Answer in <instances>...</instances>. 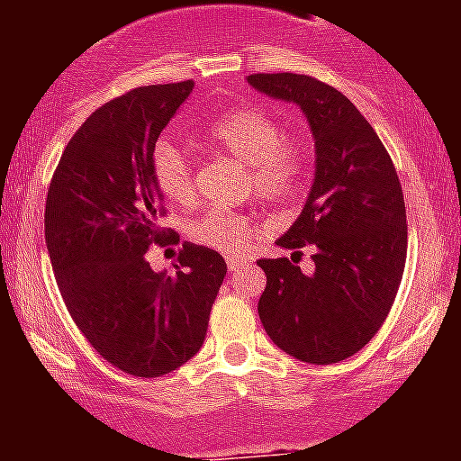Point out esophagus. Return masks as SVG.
<instances>
[{
	"label": "esophagus",
	"mask_w": 461,
	"mask_h": 461,
	"mask_svg": "<svg viewBox=\"0 0 461 461\" xmlns=\"http://www.w3.org/2000/svg\"><path fill=\"white\" fill-rule=\"evenodd\" d=\"M247 266V258H238V256H230L228 258V270H240V267Z\"/></svg>",
	"instance_id": "obj_1"
}]
</instances>
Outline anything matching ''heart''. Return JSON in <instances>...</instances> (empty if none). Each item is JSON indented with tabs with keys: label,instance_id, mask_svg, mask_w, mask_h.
Instances as JSON below:
<instances>
[{
	"label": "heart",
	"instance_id": "b5f03b06",
	"mask_svg": "<svg viewBox=\"0 0 461 461\" xmlns=\"http://www.w3.org/2000/svg\"><path fill=\"white\" fill-rule=\"evenodd\" d=\"M198 140L205 148L228 154L247 166L254 191L270 201H288L307 170L304 149L288 140L284 124L260 108L228 110L203 126ZM149 170L164 198L173 203L189 201L194 189L191 164L175 142L164 138L154 145ZM258 228V219L251 214L210 210L191 223L189 235L210 249L242 254L256 238Z\"/></svg>",
	"mask_w": 461,
	"mask_h": 461
}]
</instances>
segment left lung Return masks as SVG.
Instances as JSON below:
<instances>
[{
    "instance_id": "obj_1",
    "label": "left lung",
    "mask_w": 461,
    "mask_h": 461,
    "mask_svg": "<svg viewBox=\"0 0 461 461\" xmlns=\"http://www.w3.org/2000/svg\"><path fill=\"white\" fill-rule=\"evenodd\" d=\"M258 92L300 105L312 126L316 173L309 198L276 240L313 249L303 275L295 254L260 258L267 286L258 316L281 351L312 365L351 357L372 341L394 303L406 266V207L388 149L335 87L300 73H254Z\"/></svg>"
}]
</instances>
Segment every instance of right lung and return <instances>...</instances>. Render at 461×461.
<instances>
[{"label": "right lung", "mask_w": 461, "mask_h": 461, "mask_svg": "<svg viewBox=\"0 0 461 461\" xmlns=\"http://www.w3.org/2000/svg\"><path fill=\"white\" fill-rule=\"evenodd\" d=\"M191 89L194 80L149 85L94 110L48 189L46 244L64 304L101 357L140 378L198 353L226 276L223 256L201 244H182L173 275L145 258L175 238L158 226L166 212L149 158Z\"/></svg>", "instance_id": "add662e5"}]
</instances>
